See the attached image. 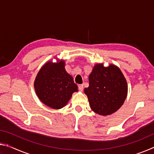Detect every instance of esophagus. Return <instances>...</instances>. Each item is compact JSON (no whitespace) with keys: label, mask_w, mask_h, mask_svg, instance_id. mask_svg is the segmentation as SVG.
Here are the masks:
<instances>
[{"label":"esophagus","mask_w":154,"mask_h":154,"mask_svg":"<svg viewBox=\"0 0 154 154\" xmlns=\"http://www.w3.org/2000/svg\"><path fill=\"white\" fill-rule=\"evenodd\" d=\"M79 89L80 91H83V84L79 85Z\"/></svg>","instance_id":"obj_1"}]
</instances>
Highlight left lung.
<instances>
[{
  "mask_svg": "<svg viewBox=\"0 0 154 154\" xmlns=\"http://www.w3.org/2000/svg\"><path fill=\"white\" fill-rule=\"evenodd\" d=\"M92 110L106 116L116 112L128 94V83L118 66L96 64L89 75V87L84 89Z\"/></svg>",
  "mask_w": 154,
  "mask_h": 154,
  "instance_id": "1",
  "label": "left lung"
}]
</instances>
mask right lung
Masks as SVG:
<instances>
[{
	"instance_id": "1",
	"label": "right lung",
	"mask_w": 154,
	"mask_h": 154,
	"mask_svg": "<svg viewBox=\"0 0 154 154\" xmlns=\"http://www.w3.org/2000/svg\"><path fill=\"white\" fill-rule=\"evenodd\" d=\"M65 61H48L36 75L34 88L36 96L44 105L53 109L63 108L78 92L73 78L65 69Z\"/></svg>"
}]
</instances>
